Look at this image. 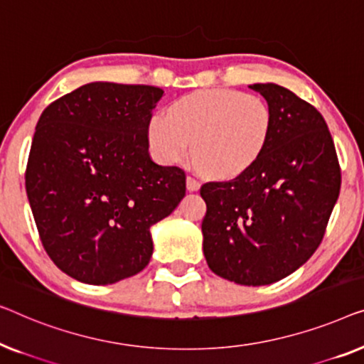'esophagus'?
Wrapping results in <instances>:
<instances>
[{"label":"esophagus","mask_w":364,"mask_h":364,"mask_svg":"<svg viewBox=\"0 0 364 364\" xmlns=\"http://www.w3.org/2000/svg\"><path fill=\"white\" fill-rule=\"evenodd\" d=\"M186 188H188V191H198L199 188H201V183H199L196 178H193V176H188L186 178Z\"/></svg>","instance_id":"34e87169"}]
</instances>
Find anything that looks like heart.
Returning <instances> with one entry per match:
<instances>
[{"mask_svg":"<svg viewBox=\"0 0 364 364\" xmlns=\"http://www.w3.org/2000/svg\"><path fill=\"white\" fill-rule=\"evenodd\" d=\"M274 130L267 100L234 89L194 90L153 114L146 125L151 155L163 165L191 151L199 168L218 180L244 175L264 155Z\"/></svg>","mask_w":364,"mask_h":364,"instance_id":"obj_1","label":"heart"}]
</instances>
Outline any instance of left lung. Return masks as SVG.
I'll return each mask as SVG.
<instances>
[{
    "label": "left lung",
    "instance_id": "obj_1",
    "mask_svg": "<svg viewBox=\"0 0 364 364\" xmlns=\"http://www.w3.org/2000/svg\"><path fill=\"white\" fill-rule=\"evenodd\" d=\"M249 87L274 112L272 136L244 175L203 184L201 229L209 269L257 287L285 279L314 255L340 194L341 173L333 138L314 105L272 82Z\"/></svg>",
    "mask_w": 364,
    "mask_h": 364
}]
</instances>
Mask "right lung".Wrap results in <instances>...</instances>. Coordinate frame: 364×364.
Instances as JSON below:
<instances>
[{"label": "right lung", "instance_id": "right-lung-1", "mask_svg": "<svg viewBox=\"0 0 364 364\" xmlns=\"http://www.w3.org/2000/svg\"><path fill=\"white\" fill-rule=\"evenodd\" d=\"M163 90L90 82L36 125L26 193L50 260L79 282L109 285L150 262V228L186 193L178 166L150 158L146 125Z\"/></svg>", "mask_w": 364, "mask_h": 364}]
</instances>
